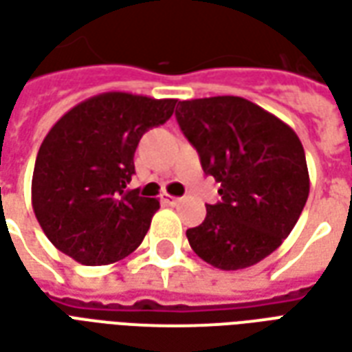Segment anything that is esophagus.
Segmentation results:
<instances>
[{"mask_svg":"<svg viewBox=\"0 0 352 352\" xmlns=\"http://www.w3.org/2000/svg\"><path fill=\"white\" fill-rule=\"evenodd\" d=\"M179 199H181V198H177V196H171V194H162V201H164L166 206H175Z\"/></svg>","mask_w":352,"mask_h":352,"instance_id":"esophagus-1","label":"esophagus"}]
</instances>
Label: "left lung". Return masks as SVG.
I'll use <instances>...</instances> for the list:
<instances>
[{
  "mask_svg": "<svg viewBox=\"0 0 352 352\" xmlns=\"http://www.w3.org/2000/svg\"><path fill=\"white\" fill-rule=\"evenodd\" d=\"M175 116L206 175L221 184V201L186 230L192 251L224 272L258 264L287 239L309 196L302 141L237 96L179 101Z\"/></svg>",
  "mask_w": 352,
  "mask_h": 352,
  "instance_id": "left-lung-1",
  "label": "left lung"
}]
</instances>
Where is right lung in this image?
Segmentation results:
<instances>
[{"label": "right lung", "mask_w": 352, "mask_h": 352, "mask_svg": "<svg viewBox=\"0 0 352 352\" xmlns=\"http://www.w3.org/2000/svg\"><path fill=\"white\" fill-rule=\"evenodd\" d=\"M177 100L105 92L69 109L43 139L32 206L50 243L85 265L138 249L160 201L126 186L146 130L173 115Z\"/></svg>", "instance_id": "obj_1"}]
</instances>
